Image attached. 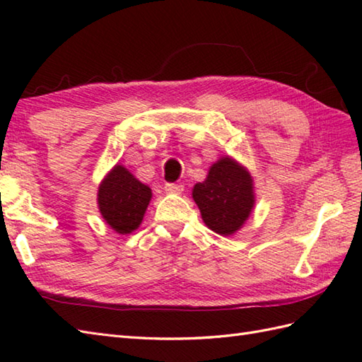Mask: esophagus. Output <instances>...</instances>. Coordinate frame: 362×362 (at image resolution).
<instances>
[{
	"mask_svg": "<svg viewBox=\"0 0 362 362\" xmlns=\"http://www.w3.org/2000/svg\"><path fill=\"white\" fill-rule=\"evenodd\" d=\"M183 188H185V187H183L182 183H166V185H165V191L169 194H180Z\"/></svg>",
	"mask_w": 362,
	"mask_h": 362,
	"instance_id": "obj_1",
	"label": "esophagus"
}]
</instances>
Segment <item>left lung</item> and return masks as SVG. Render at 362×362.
<instances>
[{"mask_svg":"<svg viewBox=\"0 0 362 362\" xmlns=\"http://www.w3.org/2000/svg\"><path fill=\"white\" fill-rule=\"evenodd\" d=\"M193 199L206 227L224 236L241 228L255 202L249 173L228 157L214 163L202 183H196Z\"/></svg>","mask_w":362,"mask_h":362,"instance_id":"left-lung-1","label":"left lung"}]
</instances>
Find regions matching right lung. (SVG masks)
Returning <instances> with one entry per match:
<instances>
[{"instance_id":"right-lung-1","label":"right lung","mask_w":362,"mask_h":362,"mask_svg":"<svg viewBox=\"0 0 362 362\" xmlns=\"http://www.w3.org/2000/svg\"><path fill=\"white\" fill-rule=\"evenodd\" d=\"M151 197L149 187L117 165L99 187L98 204L107 224L124 235L141 224Z\"/></svg>"}]
</instances>
